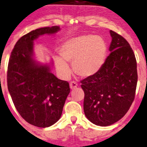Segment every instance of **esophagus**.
Here are the masks:
<instances>
[{"instance_id":"1","label":"esophagus","mask_w":147,"mask_h":147,"mask_svg":"<svg viewBox=\"0 0 147 147\" xmlns=\"http://www.w3.org/2000/svg\"><path fill=\"white\" fill-rule=\"evenodd\" d=\"M77 87V83H76V82H75V81L70 82V89L74 90V89H75Z\"/></svg>"}]
</instances>
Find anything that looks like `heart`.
Instances as JSON below:
<instances>
[{
  "instance_id": "1",
  "label": "heart",
  "mask_w": 147,
  "mask_h": 147,
  "mask_svg": "<svg viewBox=\"0 0 147 147\" xmlns=\"http://www.w3.org/2000/svg\"><path fill=\"white\" fill-rule=\"evenodd\" d=\"M107 52L105 41L100 36L83 35L66 41L59 49L60 57H54L58 72L67 77L72 63V69L81 77H90L100 70Z\"/></svg>"
}]
</instances>
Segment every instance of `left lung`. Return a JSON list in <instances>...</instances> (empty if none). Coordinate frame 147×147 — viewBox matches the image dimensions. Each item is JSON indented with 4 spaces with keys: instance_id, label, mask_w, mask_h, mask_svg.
I'll list each match as a JSON object with an SVG mask.
<instances>
[{
    "instance_id": "1",
    "label": "left lung",
    "mask_w": 147,
    "mask_h": 147,
    "mask_svg": "<svg viewBox=\"0 0 147 147\" xmlns=\"http://www.w3.org/2000/svg\"><path fill=\"white\" fill-rule=\"evenodd\" d=\"M107 56L95 75L82 80L83 108L90 122L107 126L124 116L134 99L138 81L134 52L122 36L110 30Z\"/></svg>"
}]
</instances>
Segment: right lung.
Returning <instances> with one entry per match:
<instances>
[{
    "mask_svg": "<svg viewBox=\"0 0 147 147\" xmlns=\"http://www.w3.org/2000/svg\"><path fill=\"white\" fill-rule=\"evenodd\" d=\"M58 26L33 30L21 37L11 52L7 69V85L15 108L28 122L49 127L61 116L70 93L67 81L58 79L50 66L34 59V41L44 34H54Z\"/></svg>",
    "mask_w": 147,
    "mask_h": 147,
    "instance_id": "obj_1",
    "label": "right lung"
}]
</instances>
